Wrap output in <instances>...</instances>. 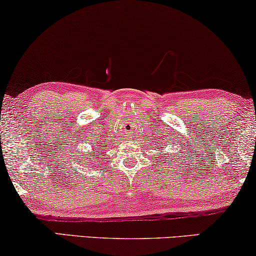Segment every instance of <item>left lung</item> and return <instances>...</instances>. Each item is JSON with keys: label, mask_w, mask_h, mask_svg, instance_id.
<instances>
[{"label": "left lung", "mask_w": 256, "mask_h": 256, "mask_svg": "<svg viewBox=\"0 0 256 256\" xmlns=\"http://www.w3.org/2000/svg\"><path fill=\"white\" fill-rule=\"evenodd\" d=\"M174 155H176V154H174Z\"/></svg>", "instance_id": "left-lung-1"}]
</instances>
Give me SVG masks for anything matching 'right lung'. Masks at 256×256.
Wrapping results in <instances>:
<instances>
[{"label":"right lung","mask_w":256,"mask_h":256,"mask_svg":"<svg viewBox=\"0 0 256 256\" xmlns=\"http://www.w3.org/2000/svg\"><path fill=\"white\" fill-rule=\"evenodd\" d=\"M93 144H94V143H93ZM96 148H98V146H96Z\"/></svg>","instance_id":"obj_1"}]
</instances>
